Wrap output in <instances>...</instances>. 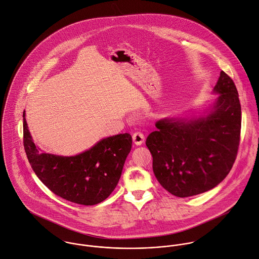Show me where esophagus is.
I'll return each instance as SVG.
<instances>
[{"instance_id": "obj_1", "label": "esophagus", "mask_w": 259, "mask_h": 259, "mask_svg": "<svg viewBox=\"0 0 259 259\" xmlns=\"http://www.w3.org/2000/svg\"><path fill=\"white\" fill-rule=\"evenodd\" d=\"M133 142L136 145H141L144 142V135L141 132H135L132 136Z\"/></svg>"}]
</instances>
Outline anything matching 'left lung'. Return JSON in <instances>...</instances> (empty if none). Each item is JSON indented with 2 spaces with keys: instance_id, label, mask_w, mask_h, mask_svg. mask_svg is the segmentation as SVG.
I'll return each instance as SVG.
<instances>
[{
  "instance_id": "left-lung-1",
  "label": "left lung",
  "mask_w": 259,
  "mask_h": 259,
  "mask_svg": "<svg viewBox=\"0 0 259 259\" xmlns=\"http://www.w3.org/2000/svg\"><path fill=\"white\" fill-rule=\"evenodd\" d=\"M219 94L201 118L156 122L146 146L163 188L177 197L194 196L217 186L229 173L240 142L241 106L233 80L223 71L213 89Z\"/></svg>"
}]
</instances>
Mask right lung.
Instances as JSON below:
<instances>
[{
	"label": "right lung",
	"mask_w": 259,
	"mask_h": 259,
	"mask_svg": "<svg viewBox=\"0 0 259 259\" xmlns=\"http://www.w3.org/2000/svg\"><path fill=\"white\" fill-rule=\"evenodd\" d=\"M24 148L38 178L54 194L81 205L104 201L115 189L132 146L130 134L105 138L76 156L44 153L37 148L23 113Z\"/></svg>",
	"instance_id": "add662e5"
}]
</instances>
